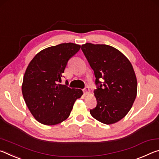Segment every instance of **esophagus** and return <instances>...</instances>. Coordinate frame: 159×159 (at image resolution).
<instances>
[{
  "instance_id": "1",
  "label": "esophagus",
  "mask_w": 159,
  "mask_h": 159,
  "mask_svg": "<svg viewBox=\"0 0 159 159\" xmlns=\"http://www.w3.org/2000/svg\"><path fill=\"white\" fill-rule=\"evenodd\" d=\"M84 93L85 95H89V93H90V89H89V88L88 87H85L84 89Z\"/></svg>"
}]
</instances>
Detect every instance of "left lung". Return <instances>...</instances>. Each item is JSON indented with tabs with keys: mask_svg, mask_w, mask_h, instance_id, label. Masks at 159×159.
<instances>
[{
	"mask_svg": "<svg viewBox=\"0 0 159 159\" xmlns=\"http://www.w3.org/2000/svg\"><path fill=\"white\" fill-rule=\"evenodd\" d=\"M81 48L94 72L97 85L93 91L97 105L90 110L91 115L102 123H116L128 113L137 97L133 67L128 58L113 46L86 43Z\"/></svg>",
	"mask_w": 159,
	"mask_h": 159,
	"instance_id": "1",
	"label": "left lung"
}]
</instances>
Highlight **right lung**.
Segmentation results:
<instances>
[{
  "label": "right lung",
  "instance_id": "add662e5",
  "mask_svg": "<svg viewBox=\"0 0 159 159\" xmlns=\"http://www.w3.org/2000/svg\"><path fill=\"white\" fill-rule=\"evenodd\" d=\"M80 47L73 43L51 46L39 52L29 63L22 92L29 110L40 123L54 125L66 120L75 101L82 96L81 89L59 84L67 62Z\"/></svg>",
  "mask_w": 159,
  "mask_h": 159
}]
</instances>
